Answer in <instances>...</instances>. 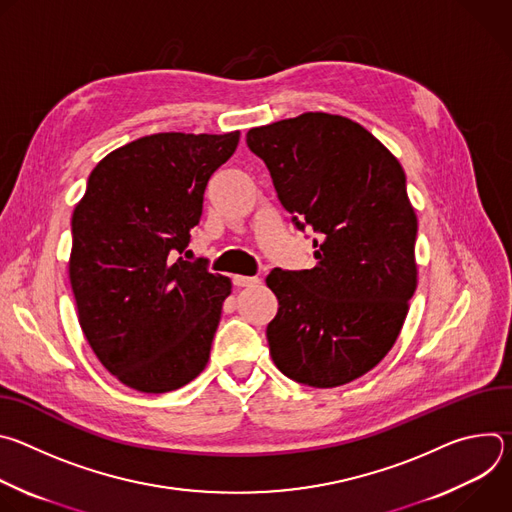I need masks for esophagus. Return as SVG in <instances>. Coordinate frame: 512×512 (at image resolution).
<instances>
[{"instance_id":"1","label":"esophagus","mask_w":512,"mask_h":512,"mask_svg":"<svg viewBox=\"0 0 512 512\" xmlns=\"http://www.w3.org/2000/svg\"><path fill=\"white\" fill-rule=\"evenodd\" d=\"M261 279L259 277H249V275H235L233 277V283L237 285V287H251V285H257Z\"/></svg>"}]
</instances>
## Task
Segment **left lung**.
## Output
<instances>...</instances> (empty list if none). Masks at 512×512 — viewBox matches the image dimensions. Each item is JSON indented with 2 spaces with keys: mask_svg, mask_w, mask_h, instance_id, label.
Returning a JSON list of instances; mask_svg holds the SVG:
<instances>
[{
  "mask_svg": "<svg viewBox=\"0 0 512 512\" xmlns=\"http://www.w3.org/2000/svg\"><path fill=\"white\" fill-rule=\"evenodd\" d=\"M291 223L314 229L316 267H275L277 316L267 342L302 385H346L395 344L417 287V218L397 158L362 125L304 113L247 133Z\"/></svg>",
  "mask_w": 512,
  "mask_h": 512,
  "instance_id": "obj_1",
  "label": "left lung"
}]
</instances>
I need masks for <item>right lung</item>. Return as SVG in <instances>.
Listing matches in <instances>:
<instances>
[{
    "instance_id": "right-lung-1",
    "label": "right lung",
    "mask_w": 512,
    "mask_h": 512,
    "mask_svg": "<svg viewBox=\"0 0 512 512\" xmlns=\"http://www.w3.org/2000/svg\"><path fill=\"white\" fill-rule=\"evenodd\" d=\"M237 143L239 131L135 139L97 164L72 214L81 328L103 367L135 391H176L206 367L231 279L204 259L175 257Z\"/></svg>"
}]
</instances>
